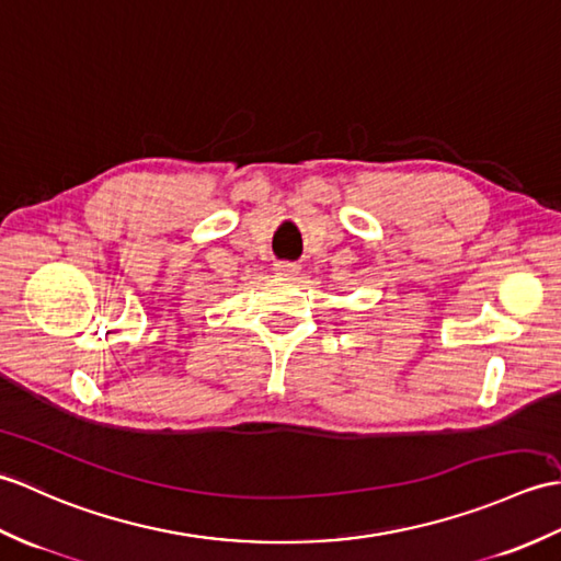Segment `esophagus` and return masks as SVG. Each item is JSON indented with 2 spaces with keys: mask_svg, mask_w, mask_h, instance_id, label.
I'll list each match as a JSON object with an SVG mask.
<instances>
[{
  "mask_svg": "<svg viewBox=\"0 0 561 561\" xmlns=\"http://www.w3.org/2000/svg\"><path fill=\"white\" fill-rule=\"evenodd\" d=\"M273 271L283 278H295L297 273H300V264H295V261H276V264H273Z\"/></svg>",
  "mask_w": 561,
  "mask_h": 561,
  "instance_id": "1",
  "label": "esophagus"
}]
</instances>
